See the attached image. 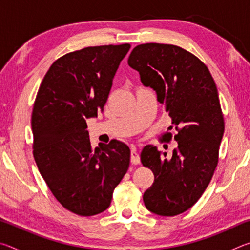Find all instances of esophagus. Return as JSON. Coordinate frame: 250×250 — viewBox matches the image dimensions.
Listing matches in <instances>:
<instances>
[{
    "instance_id": "1",
    "label": "esophagus",
    "mask_w": 250,
    "mask_h": 250,
    "mask_svg": "<svg viewBox=\"0 0 250 250\" xmlns=\"http://www.w3.org/2000/svg\"><path fill=\"white\" fill-rule=\"evenodd\" d=\"M131 163L132 164L140 163V155H139L137 149H135L134 146H132V149H131Z\"/></svg>"
}]
</instances>
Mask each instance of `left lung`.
Segmentation results:
<instances>
[{
	"instance_id": "8db88e82",
	"label": "left lung",
	"mask_w": 250,
	"mask_h": 250,
	"mask_svg": "<svg viewBox=\"0 0 250 250\" xmlns=\"http://www.w3.org/2000/svg\"><path fill=\"white\" fill-rule=\"evenodd\" d=\"M128 64L139 71L143 86L155 91L177 131L170 159L151 145L141 152L142 164L154 174L143 194L146 207L160 216H175L200 200L217 167L224 118L216 84L200 59L175 45H138Z\"/></svg>"
}]
</instances>
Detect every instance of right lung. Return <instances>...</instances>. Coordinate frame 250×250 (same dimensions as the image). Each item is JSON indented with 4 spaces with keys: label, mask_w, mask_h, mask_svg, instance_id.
Instances as JSON below:
<instances>
[{
    "label": "right lung",
    "mask_w": 250,
    "mask_h": 250,
    "mask_svg": "<svg viewBox=\"0 0 250 250\" xmlns=\"http://www.w3.org/2000/svg\"><path fill=\"white\" fill-rule=\"evenodd\" d=\"M130 44L86 47L50 66L32 113L33 154L61 204L80 216L103 213L128 171L130 149L111 140L92 149L87 119L107 103L112 80Z\"/></svg>",
    "instance_id": "add662e5"
}]
</instances>
